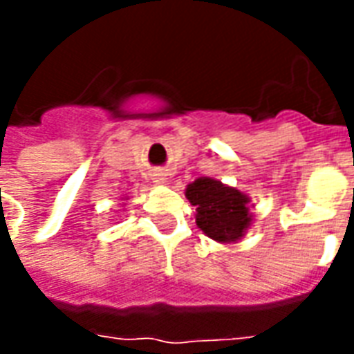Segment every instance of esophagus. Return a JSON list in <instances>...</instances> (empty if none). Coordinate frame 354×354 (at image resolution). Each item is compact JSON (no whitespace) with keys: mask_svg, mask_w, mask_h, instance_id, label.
I'll use <instances>...</instances> for the list:
<instances>
[{"mask_svg":"<svg viewBox=\"0 0 354 354\" xmlns=\"http://www.w3.org/2000/svg\"><path fill=\"white\" fill-rule=\"evenodd\" d=\"M153 180H155V184H165L169 178H167V172H162V170H157L153 174Z\"/></svg>","mask_w":354,"mask_h":354,"instance_id":"obj_1","label":"esophagus"}]
</instances>
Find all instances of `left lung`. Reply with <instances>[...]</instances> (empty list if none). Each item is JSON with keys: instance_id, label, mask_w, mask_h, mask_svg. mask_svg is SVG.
Masks as SVG:
<instances>
[{"instance_id": "left-lung-1", "label": "left lung", "mask_w": 354, "mask_h": 354, "mask_svg": "<svg viewBox=\"0 0 354 354\" xmlns=\"http://www.w3.org/2000/svg\"><path fill=\"white\" fill-rule=\"evenodd\" d=\"M185 197L195 210V222L207 237L222 245L237 243L252 225L250 197L214 178H197L185 187Z\"/></svg>"}]
</instances>
